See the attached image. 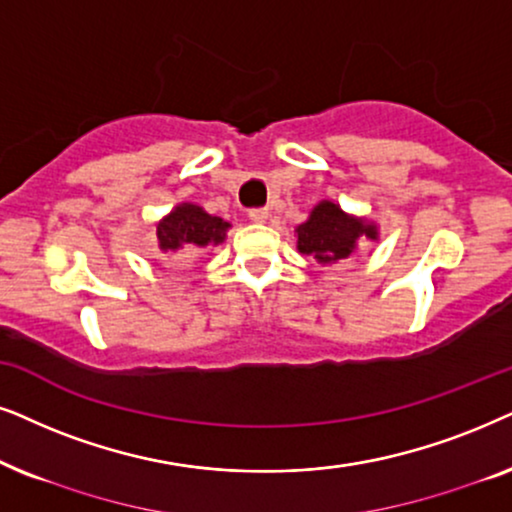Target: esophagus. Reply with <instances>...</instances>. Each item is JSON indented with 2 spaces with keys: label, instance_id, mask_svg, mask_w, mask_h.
<instances>
[{
  "label": "esophagus",
  "instance_id": "esophagus-1",
  "mask_svg": "<svg viewBox=\"0 0 512 512\" xmlns=\"http://www.w3.org/2000/svg\"><path fill=\"white\" fill-rule=\"evenodd\" d=\"M250 220L255 222V224H264L269 220V210L267 208H255V210H250Z\"/></svg>",
  "mask_w": 512,
  "mask_h": 512
}]
</instances>
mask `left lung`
<instances>
[{"label": "left lung", "instance_id": "8db88e82", "mask_svg": "<svg viewBox=\"0 0 512 512\" xmlns=\"http://www.w3.org/2000/svg\"><path fill=\"white\" fill-rule=\"evenodd\" d=\"M295 236L302 255L313 257L318 264H335L356 255L360 238L379 241V224L346 213L339 203L323 199L295 229Z\"/></svg>", "mask_w": 512, "mask_h": 512}]
</instances>
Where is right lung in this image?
Wrapping results in <instances>:
<instances>
[{
  "label": "right lung",
  "mask_w": 512,
  "mask_h": 512,
  "mask_svg": "<svg viewBox=\"0 0 512 512\" xmlns=\"http://www.w3.org/2000/svg\"><path fill=\"white\" fill-rule=\"evenodd\" d=\"M231 224L206 213L199 203L182 201L156 222V243L168 257H189L196 250L224 243Z\"/></svg>",
  "instance_id": "obj_1"
}]
</instances>
